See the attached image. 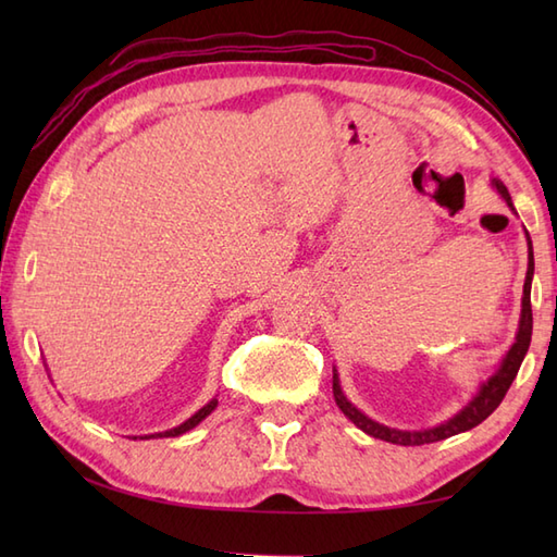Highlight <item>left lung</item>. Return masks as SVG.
I'll list each match as a JSON object with an SVG mask.
<instances>
[{
    "label": "left lung",
    "mask_w": 557,
    "mask_h": 557,
    "mask_svg": "<svg viewBox=\"0 0 557 557\" xmlns=\"http://www.w3.org/2000/svg\"><path fill=\"white\" fill-rule=\"evenodd\" d=\"M495 191L503 196V200L510 210H515L512 206V198L510 191H507V186L500 180H493ZM527 244H529V268H527V280H524V297H522V315H519V330H517V337H515V345L510 347V351L505 354V359L500 363V369L495 371L486 383L481 385V389L476 393V397L469 401V405L457 411L453 419H447L441 425H433V429H425V431H399V429H389V425L377 423L373 419L366 417L363 411H359L357 407L351 405V401L345 397L339 387V377L337 371L333 369V395L337 407L345 411V417L357 423L363 433H369L371 437H377V441H385V443H395V445H425V443H437V441H445L449 435H457V433H465L471 431L474 425H479L481 421H486L491 413L498 409V405L503 401V397L507 395V389H510L512 381L517 377L519 366H522L529 345H531V327H534V315H531V280H534V246H531V239L527 234Z\"/></svg>",
    "instance_id": "obj_1"
}]
</instances>
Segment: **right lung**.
<instances>
[{
  "label": "right lung",
  "instance_id": "right-lung-1",
  "mask_svg": "<svg viewBox=\"0 0 557 557\" xmlns=\"http://www.w3.org/2000/svg\"><path fill=\"white\" fill-rule=\"evenodd\" d=\"M215 407H218V399H210L208 405H206L203 409H198L191 419H186L184 423L176 425V429H170V431H164V433H156V435H160V437H176V435H182V433H186V431H191V429H196V425H198L200 421H203V419L208 417V413H210L212 409H215ZM156 435H146V437H156ZM140 437H144V435H140ZM134 441H136V437H134Z\"/></svg>",
  "mask_w": 557,
  "mask_h": 557
}]
</instances>
